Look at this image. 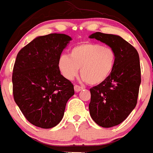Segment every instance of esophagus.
Returning <instances> with one entry per match:
<instances>
[{"label":"esophagus","instance_id":"34e87169","mask_svg":"<svg viewBox=\"0 0 153 153\" xmlns=\"http://www.w3.org/2000/svg\"><path fill=\"white\" fill-rule=\"evenodd\" d=\"M83 89H84V88H83V87H80V86H79V85L74 86V90H75L76 92L80 91L83 90Z\"/></svg>","mask_w":153,"mask_h":153}]
</instances>
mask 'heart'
<instances>
[{
  "label": "heart",
  "mask_w": 153,
  "mask_h": 153,
  "mask_svg": "<svg viewBox=\"0 0 153 153\" xmlns=\"http://www.w3.org/2000/svg\"><path fill=\"white\" fill-rule=\"evenodd\" d=\"M116 52L113 48L95 43L85 42L73 47L69 55H62L58 67L68 80L76 77L79 71L82 80L97 85L106 80L116 63Z\"/></svg>",
  "instance_id": "b5f03b06"
}]
</instances>
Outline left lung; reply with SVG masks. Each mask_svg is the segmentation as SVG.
Returning a JSON list of instances; mask_svg holds the SVG:
<instances>
[{
	"mask_svg": "<svg viewBox=\"0 0 153 153\" xmlns=\"http://www.w3.org/2000/svg\"><path fill=\"white\" fill-rule=\"evenodd\" d=\"M94 38L113 48L116 63L112 74L103 83L90 89V115L102 127L120 124L137 105L141 84V67L137 50L121 36L96 32Z\"/></svg>",
	"mask_w": 153,
	"mask_h": 153,
	"instance_id": "8db88e82",
	"label": "left lung"
}]
</instances>
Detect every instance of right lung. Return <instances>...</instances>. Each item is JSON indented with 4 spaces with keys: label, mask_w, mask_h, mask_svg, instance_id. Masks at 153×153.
I'll list each match as a JSON object with an SVG mask.
<instances>
[{
    "label": "right lung",
    "mask_w": 153,
    "mask_h": 153,
    "mask_svg": "<svg viewBox=\"0 0 153 153\" xmlns=\"http://www.w3.org/2000/svg\"><path fill=\"white\" fill-rule=\"evenodd\" d=\"M71 40L63 33L37 36L18 53L12 74L14 100L36 127L48 129L59 124L74 94L73 84L58 67L63 49Z\"/></svg>",
    "instance_id": "1"
}]
</instances>
